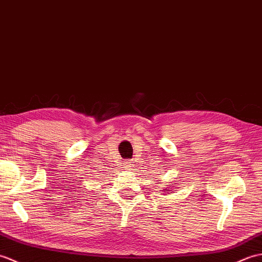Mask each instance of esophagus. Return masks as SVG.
<instances>
[{
    "label": "esophagus",
    "mask_w": 262,
    "mask_h": 262,
    "mask_svg": "<svg viewBox=\"0 0 262 262\" xmlns=\"http://www.w3.org/2000/svg\"><path fill=\"white\" fill-rule=\"evenodd\" d=\"M124 165H125L124 166L125 170H127V171L133 170V167H135V161H133V160H127V161H125Z\"/></svg>",
    "instance_id": "esophagus-1"
}]
</instances>
